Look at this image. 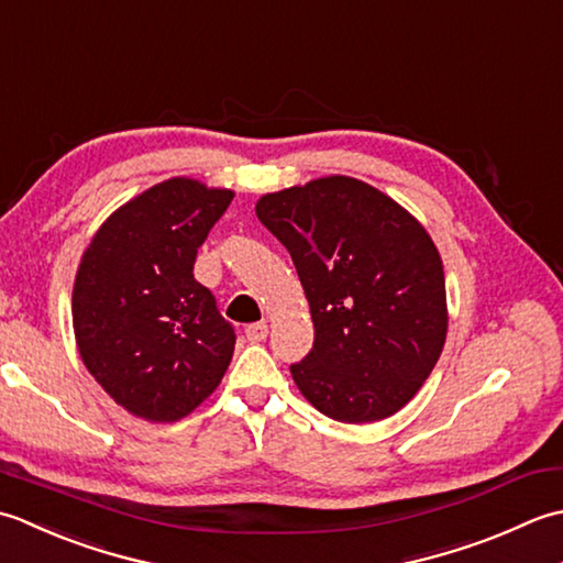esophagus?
Listing matches in <instances>:
<instances>
[{
    "label": "esophagus",
    "mask_w": 563,
    "mask_h": 563,
    "mask_svg": "<svg viewBox=\"0 0 563 563\" xmlns=\"http://www.w3.org/2000/svg\"><path fill=\"white\" fill-rule=\"evenodd\" d=\"M267 332H269V325L265 323V320H260V323H252L245 328V338L250 342H262L267 338Z\"/></svg>",
    "instance_id": "esophagus-1"
}]
</instances>
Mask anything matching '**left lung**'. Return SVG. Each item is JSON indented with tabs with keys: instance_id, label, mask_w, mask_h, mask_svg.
Instances as JSON below:
<instances>
[{
	"instance_id": "obj_1",
	"label": "left lung",
	"mask_w": 563,
	"mask_h": 563,
	"mask_svg": "<svg viewBox=\"0 0 563 563\" xmlns=\"http://www.w3.org/2000/svg\"><path fill=\"white\" fill-rule=\"evenodd\" d=\"M257 218L289 250L316 340L291 376L340 422L394 416L438 364L446 335L440 252L416 218L352 177L267 194Z\"/></svg>"
}]
</instances>
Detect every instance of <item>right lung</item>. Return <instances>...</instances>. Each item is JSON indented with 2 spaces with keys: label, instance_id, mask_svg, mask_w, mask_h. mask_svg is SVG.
Wrapping results in <instances>:
<instances>
[{
  "label": "right lung",
  "instance_id": "add662e5",
  "mask_svg": "<svg viewBox=\"0 0 563 563\" xmlns=\"http://www.w3.org/2000/svg\"><path fill=\"white\" fill-rule=\"evenodd\" d=\"M233 191L175 177L113 213L77 269L73 325L82 362L137 418L172 422L213 394L235 330L194 279L197 250Z\"/></svg>",
  "mask_w": 563,
  "mask_h": 563
}]
</instances>
